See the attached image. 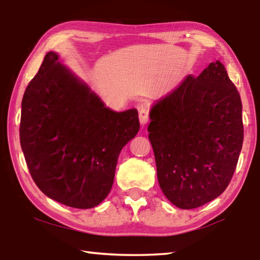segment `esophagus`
<instances>
[{"label": "esophagus", "mask_w": 260, "mask_h": 260, "mask_svg": "<svg viewBox=\"0 0 260 260\" xmlns=\"http://www.w3.org/2000/svg\"><path fill=\"white\" fill-rule=\"evenodd\" d=\"M139 119L142 126L146 125L149 121V109L146 104H142L139 109Z\"/></svg>", "instance_id": "34e87169"}]
</instances>
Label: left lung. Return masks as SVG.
<instances>
[{
    "instance_id": "left-lung-1",
    "label": "left lung",
    "mask_w": 260,
    "mask_h": 260,
    "mask_svg": "<svg viewBox=\"0 0 260 260\" xmlns=\"http://www.w3.org/2000/svg\"><path fill=\"white\" fill-rule=\"evenodd\" d=\"M148 126L157 178L180 209L209 203L225 191L243 144L242 102L215 60L153 105Z\"/></svg>"
}]
</instances>
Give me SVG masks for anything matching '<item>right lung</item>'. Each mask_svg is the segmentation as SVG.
<instances>
[{
  "mask_svg": "<svg viewBox=\"0 0 260 260\" xmlns=\"http://www.w3.org/2000/svg\"><path fill=\"white\" fill-rule=\"evenodd\" d=\"M138 110L116 112L48 52L21 101L19 138L39 189L76 209L111 190L118 156L138 134Z\"/></svg>",
  "mask_w": 260,
  "mask_h": 260,
  "instance_id": "right-lung-1",
  "label": "right lung"
}]
</instances>
